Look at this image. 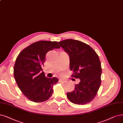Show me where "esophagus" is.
Masks as SVG:
<instances>
[{
    "mask_svg": "<svg viewBox=\"0 0 123 123\" xmlns=\"http://www.w3.org/2000/svg\"><path fill=\"white\" fill-rule=\"evenodd\" d=\"M59 82H60V83H65V80H62V79H59Z\"/></svg>",
    "mask_w": 123,
    "mask_h": 123,
    "instance_id": "obj_1",
    "label": "esophagus"
}]
</instances>
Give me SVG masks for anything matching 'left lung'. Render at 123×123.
Segmentation results:
<instances>
[{"label": "left lung", "instance_id": "left-lung-1", "mask_svg": "<svg viewBox=\"0 0 123 123\" xmlns=\"http://www.w3.org/2000/svg\"><path fill=\"white\" fill-rule=\"evenodd\" d=\"M70 58L71 76L79 79L74 91L67 93L72 103L84 105L92 101L100 86L102 68L98 55L90 45L78 40L65 39L58 42Z\"/></svg>", "mask_w": 123, "mask_h": 123}]
</instances>
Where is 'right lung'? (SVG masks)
Returning a JSON list of instances; mask_svg holds the SVG:
<instances>
[{
    "label": "right lung",
    "mask_w": 123,
    "mask_h": 123,
    "mask_svg": "<svg viewBox=\"0 0 123 123\" xmlns=\"http://www.w3.org/2000/svg\"><path fill=\"white\" fill-rule=\"evenodd\" d=\"M60 47L57 42L42 40L32 43L20 53L13 67V75L21 92L36 103L47 101L52 96L55 77L48 78L42 71L47 53Z\"/></svg>",
    "instance_id": "add662e5"
}]
</instances>
